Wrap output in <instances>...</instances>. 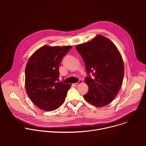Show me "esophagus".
<instances>
[{
    "instance_id": "34e87169",
    "label": "esophagus",
    "mask_w": 146,
    "mask_h": 146,
    "mask_svg": "<svg viewBox=\"0 0 146 146\" xmlns=\"http://www.w3.org/2000/svg\"><path fill=\"white\" fill-rule=\"evenodd\" d=\"M82 82V81L81 80H79L77 82L74 83V84H73V85L74 86H75V87H77V86H78L80 84H81V83Z\"/></svg>"
}]
</instances>
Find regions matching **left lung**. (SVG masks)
<instances>
[{
    "label": "left lung",
    "mask_w": 146,
    "mask_h": 146,
    "mask_svg": "<svg viewBox=\"0 0 146 146\" xmlns=\"http://www.w3.org/2000/svg\"><path fill=\"white\" fill-rule=\"evenodd\" d=\"M76 50L84 60L88 75L85 82L89 91L84 98L96 107L108 105L118 93L124 76L123 60L117 47L98 35L89 42L77 45Z\"/></svg>",
    "instance_id": "1"
}]
</instances>
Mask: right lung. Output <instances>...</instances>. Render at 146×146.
<instances>
[{
	"label": "right lung",
	"mask_w": 146,
	"mask_h": 146,
	"mask_svg": "<svg viewBox=\"0 0 146 146\" xmlns=\"http://www.w3.org/2000/svg\"><path fill=\"white\" fill-rule=\"evenodd\" d=\"M72 47L45 46L29 58L25 68V88L28 96L38 108L52 111L64 103L71 84L57 82L59 66Z\"/></svg>",
	"instance_id": "1"
}]
</instances>
